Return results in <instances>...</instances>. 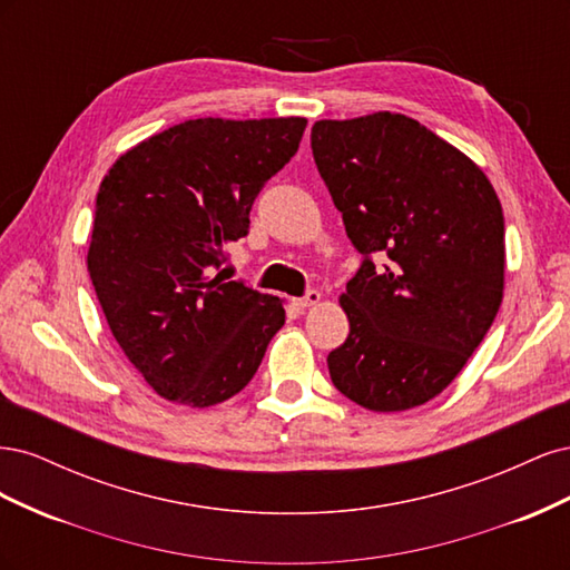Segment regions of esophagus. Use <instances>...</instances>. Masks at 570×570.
Instances as JSON below:
<instances>
[{
    "label": "esophagus",
    "instance_id": "1",
    "mask_svg": "<svg viewBox=\"0 0 570 570\" xmlns=\"http://www.w3.org/2000/svg\"><path fill=\"white\" fill-rule=\"evenodd\" d=\"M318 302H321V292H318V289H306V295H304V297L292 299V304H295L297 308L314 306V304H318Z\"/></svg>",
    "mask_w": 570,
    "mask_h": 570
}]
</instances>
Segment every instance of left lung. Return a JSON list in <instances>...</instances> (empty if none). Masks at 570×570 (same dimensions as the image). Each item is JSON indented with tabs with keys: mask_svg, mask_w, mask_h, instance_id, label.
Returning a JSON list of instances; mask_svg holds the SVG:
<instances>
[{
	"mask_svg": "<svg viewBox=\"0 0 570 570\" xmlns=\"http://www.w3.org/2000/svg\"><path fill=\"white\" fill-rule=\"evenodd\" d=\"M312 149L361 254L340 297L350 335L327 354L333 385L371 411L421 406L459 375L502 304V204L465 154L402 114L318 120Z\"/></svg>",
	"mask_w": 570,
	"mask_h": 570,
	"instance_id": "8db88e82",
	"label": "left lung"
}]
</instances>
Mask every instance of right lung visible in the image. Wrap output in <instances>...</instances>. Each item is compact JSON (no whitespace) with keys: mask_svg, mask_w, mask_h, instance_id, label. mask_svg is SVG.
Segmentation results:
<instances>
[{"mask_svg":"<svg viewBox=\"0 0 570 570\" xmlns=\"http://www.w3.org/2000/svg\"><path fill=\"white\" fill-rule=\"evenodd\" d=\"M306 118L185 120L101 180L88 271L120 350L164 400L214 406L243 390L285 323L278 297L216 274L252 204L295 157Z\"/></svg>","mask_w":570,"mask_h":570,"instance_id":"add662e5","label":"right lung"}]
</instances>
